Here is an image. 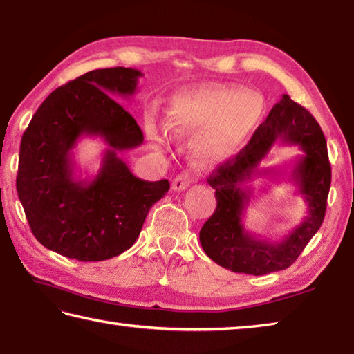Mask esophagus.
<instances>
[{"label":"esophagus","instance_id":"obj_1","mask_svg":"<svg viewBox=\"0 0 354 354\" xmlns=\"http://www.w3.org/2000/svg\"><path fill=\"white\" fill-rule=\"evenodd\" d=\"M192 182V177L188 174V172H182V174H178L174 180H172V191H185Z\"/></svg>","mask_w":354,"mask_h":354}]
</instances>
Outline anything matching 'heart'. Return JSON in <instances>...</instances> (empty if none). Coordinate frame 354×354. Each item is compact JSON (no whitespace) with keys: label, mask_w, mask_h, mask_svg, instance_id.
I'll list each match as a JSON object with an SVG mask.
<instances>
[{"label":"heart","mask_w":354,"mask_h":354,"mask_svg":"<svg viewBox=\"0 0 354 354\" xmlns=\"http://www.w3.org/2000/svg\"><path fill=\"white\" fill-rule=\"evenodd\" d=\"M263 98L254 91L206 88L180 92L166 109V128L176 137L198 136L192 152L205 166L222 163L237 148L263 115ZM146 136L157 148L165 145L158 126L146 122Z\"/></svg>","instance_id":"heart-1"}]
</instances>
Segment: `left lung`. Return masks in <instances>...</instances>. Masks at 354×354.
Listing matches in <instances>:
<instances>
[{
  "instance_id": "1",
  "label": "left lung",
  "mask_w": 354,
  "mask_h": 354,
  "mask_svg": "<svg viewBox=\"0 0 354 354\" xmlns=\"http://www.w3.org/2000/svg\"><path fill=\"white\" fill-rule=\"evenodd\" d=\"M277 142L297 145L303 151L290 179L307 203V216L282 241H268L246 230L243 216L252 196L248 185L250 180L259 175L274 178L281 174L275 169L258 168ZM206 180L216 189L217 200L214 214L200 230V243L206 256L226 270L252 276L288 268L321 228L325 217L331 166L324 132L308 111L285 94L250 143Z\"/></svg>"
}]
</instances>
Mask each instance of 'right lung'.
<instances>
[{
	"instance_id": "obj_1",
	"label": "right lung",
	"mask_w": 354,
	"mask_h": 354,
	"mask_svg": "<svg viewBox=\"0 0 354 354\" xmlns=\"http://www.w3.org/2000/svg\"><path fill=\"white\" fill-rule=\"evenodd\" d=\"M143 73L131 68L91 71L44 100L19 146L17 191L33 236L46 248L82 262L129 250L168 180L132 174L120 152L143 143V132L111 95L132 97ZM84 136L109 146L95 176H76L73 149Z\"/></svg>"
}]
</instances>
